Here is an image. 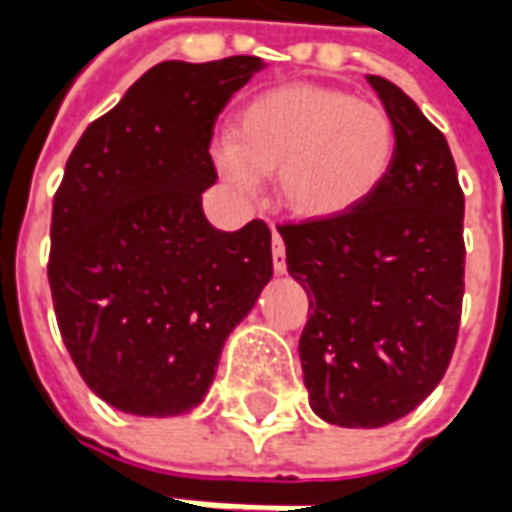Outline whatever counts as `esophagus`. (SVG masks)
Wrapping results in <instances>:
<instances>
[{
    "label": "esophagus",
    "instance_id": "1",
    "mask_svg": "<svg viewBox=\"0 0 512 512\" xmlns=\"http://www.w3.org/2000/svg\"><path fill=\"white\" fill-rule=\"evenodd\" d=\"M271 257H274V271L277 274H285V241H282V235L274 230L271 233Z\"/></svg>",
    "mask_w": 512,
    "mask_h": 512
}]
</instances>
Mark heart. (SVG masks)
Returning a JSON list of instances; mask_svg holds the SVG:
<instances>
[{"label":"heart","instance_id":"b5f03b06","mask_svg":"<svg viewBox=\"0 0 512 512\" xmlns=\"http://www.w3.org/2000/svg\"><path fill=\"white\" fill-rule=\"evenodd\" d=\"M397 128L384 106L326 84H282L233 117L219 156L238 186L274 178L282 208L304 222H329L362 208L395 164Z\"/></svg>","mask_w":512,"mask_h":512}]
</instances>
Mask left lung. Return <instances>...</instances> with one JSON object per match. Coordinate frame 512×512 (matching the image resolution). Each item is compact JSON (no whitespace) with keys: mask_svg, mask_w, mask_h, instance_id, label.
I'll return each mask as SVG.
<instances>
[{"mask_svg":"<svg viewBox=\"0 0 512 512\" xmlns=\"http://www.w3.org/2000/svg\"><path fill=\"white\" fill-rule=\"evenodd\" d=\"M397 128L370 200L329 222L279 224L307 290L299 337L310 406L340 428H381L436 389L463 307V189L450 145L397 84L367 76Z\"/></svg>","mask_w":512,"mask_h":512,"instance_id":"obj_1","label":"left lung"}]
</instances>
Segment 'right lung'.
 <instances>
[{"mask_svg": "<svg viewBox=\"0 0 512 512\" xmlns=\"http://www.w3.org/2000/svg\"><path fill=\"white\" fill-rule=\"evenodd\" d=\"M260 57L158 62L76 142L51 208L49 285L84 384L139 417L191 411L274 274L271 230L202 213L224 104Z\"/></svg>", "mask_w": 512, "mask_h": 512, "instance_id": "obj_1", "label": "right lung"}]
</instances>
